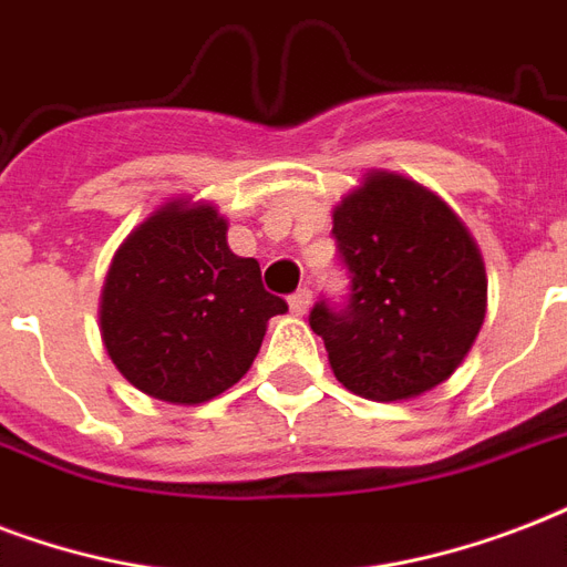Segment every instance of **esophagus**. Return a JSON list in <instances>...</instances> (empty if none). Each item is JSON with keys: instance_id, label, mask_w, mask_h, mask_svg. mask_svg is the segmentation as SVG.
<instances>
[{"instance_id": "esophagus-1", "label": "esophagus", "mask_w": 567, "mask_h": 567, "mask_svg": "<svg viewBox=\"0 0 567 567\" xmlns=\"http://www.w3.org/2000/svg\"><path fill=\"white\" fill-rule=\"evenodd\" d=\"M310 301H313V292H310V289L307 287L296 289V292L289 296V310H292L296 316H305L307 307H310Z\"/></svg>"}]
</instances>
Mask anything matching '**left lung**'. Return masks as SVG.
I'll return each instance as SVG.
<instances>
[{"label":"left lung","mask_w":567,"mask_h":567,"mask_svg":"<svg viewBox=\"0 0 567 567\" xmlns=\"http://www.w3.org/2000/svg\"><path fill=\"white\" fill-rule=\"evenodd\" d=\"M349 275L343 305L319 298L310 328L358 396H420L458 370L485 322L480 248L441 197L396 174H370L333 209Z\"/></svg>","instance_id":"left-lung-1"}]
</instances>
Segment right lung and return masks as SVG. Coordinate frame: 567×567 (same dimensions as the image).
<instances>
[{"label":"right lung","instance_id":"right-lung-1","mask_svg":"<svg viewBox=\"0 0 567 567\" xmlns=\"http://www.w3.org/2000/svg\"><path fill=\"white\" fill-rule=\"evenodd\" d=\"M287 301L262 287L260 262L227 248L209 204L153 213L112 260L100 301L105 352L153 399L200 405L234 388Z\"/></svg>","mask_w":567,"mask_h":567}]
</instances>
